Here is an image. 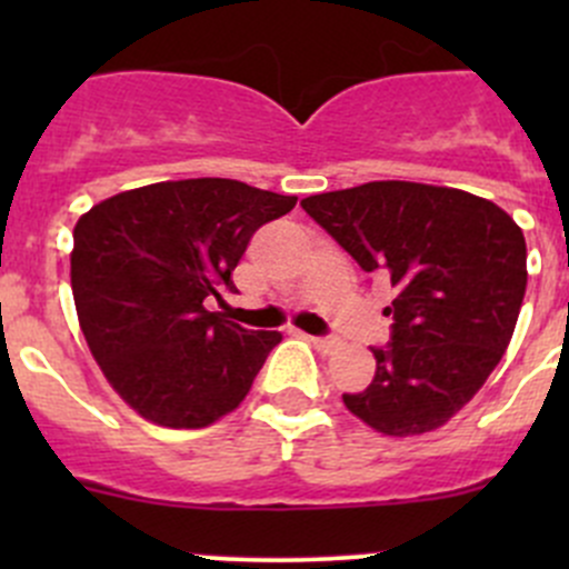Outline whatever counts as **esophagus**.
<instances>
[{"label":"esophagus","mask_w":569,"mask_h":569,"mask_svg":"<svg viewBox=\"0 0 569 569\" xmlns=\"http://www.w3.org/2000/svg\"><path fill=\"white\" fill-rule=\"evenodd\" d=\"M308 341L313 343V347L319 349V352H332V349H338V341L336 338H325V336H311Z\"/></svg>","instance_id":"1"}]
</instances>
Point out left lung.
I'll return each instance as SVG.
<instances>
[{
    "instance_id": "8db88e82",
    "label": "left lung",
    "mask_w": 569,
    "mask_h": 569,
    "mask_svg": "<svg viewBox=\"0 0 569 569\" xmlns=\"http://www.w3.org/2000/svg\"><path fill=\"white\" fill-rule=\"evenodd\" d=\"M302 209L396 300L377 375L343 393L349 412L393 438L432 432L462 410L503 358L526 295V239L492 200L451 187L369 181Z\"/></svg>"
}]
</instances>
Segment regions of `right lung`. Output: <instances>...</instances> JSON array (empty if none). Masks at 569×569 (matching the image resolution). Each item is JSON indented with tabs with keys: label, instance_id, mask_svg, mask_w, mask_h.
<instances>
[{
	"label": "right lung",
	"instance_id": "add662e5",
	"mask_svg": "<svg viewBox=\"0 0 569 569\" xmlns=\"http://www.w3.org/2000/svg\"><path fill=\"white\" fill-rule=\"evenodd\" d=\"M295 203L233 178H187L129 189L79 217V327L109 386L142 418L200 429L248 396L283 336L244 330L203 302L237 291L231 272L252 233Z\"/></svg>",
	"mask_w": 569,
	"mask_h": 569
}]
</instances>
